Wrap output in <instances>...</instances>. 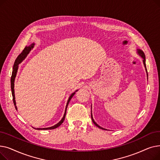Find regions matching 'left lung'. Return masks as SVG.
Instances as JSON below:
<instances>
[{
  "mask_svg": "<svg viewBox=\"0 0 160 160\" xmlns=\"http://www.w3.org/2000/svg\"><path fill=\"white\" fill-rule=\"evenodd\" d=\"M137 52H138V54L142 58V62H143V64H144V66H145V70H146V72H147V79H148V74H147V67H146V63H145V54H144V52H143V51H142V50H141V49H139V48H138L137 49ZM91 119H92V121H93V122L95 124V126H97V127H98L99 128H100V129H102V130H106L105 128H103L102 127H100V126L98 125V124H97V123H96V122L94 121V119H93V115H92V105H91Z\"/></svg>",
  "mask_w": 160,
  "mask_h": 160,
  "instance_id": "1",
  "label": "left lung"
}]
</instances>
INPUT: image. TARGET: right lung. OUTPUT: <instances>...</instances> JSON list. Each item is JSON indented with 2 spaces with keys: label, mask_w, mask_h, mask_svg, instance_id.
Instances as JSON below:
<instances>
[{
  "label": "right lung",
  "mask_w": 160,
  "mask_h": 160,
  "mask_svg": "<svg viewBox=\"0 0 160 160\" xmlns=\"http://www.w3.org/2000/svg\"><path fill=\"white\" fill-rule=\"evenodd\" d=\"M35 43H32L30 45L28 46V47H25V48H24V50H22V52L18 56V58H16V60L15 61L13 67V71H12V77H11V89H12V97H13V104L15 105V109L16 110H18V108H17L16 106V102H15V91H14V82H15V79L16 77V75H17V72H18V68H19V64H20L25 58H27V55L30 53V52L31 51V50L34 47ZM78 90H76L74 93H72L70 97H69L68 100H67V105L65 107V113L63 115V118L61 119V121L58 122L56 124L52 126L51 127H48V128H35L36 130H52V129H55L56 128H58V127H60V126L63 123V122L65 120V115H66V112H67V106H68L71 99L72 98V97L74 95L75 93L77 92Z\"/></svg>",
  "instance_id": "1"
}]
</instances>
